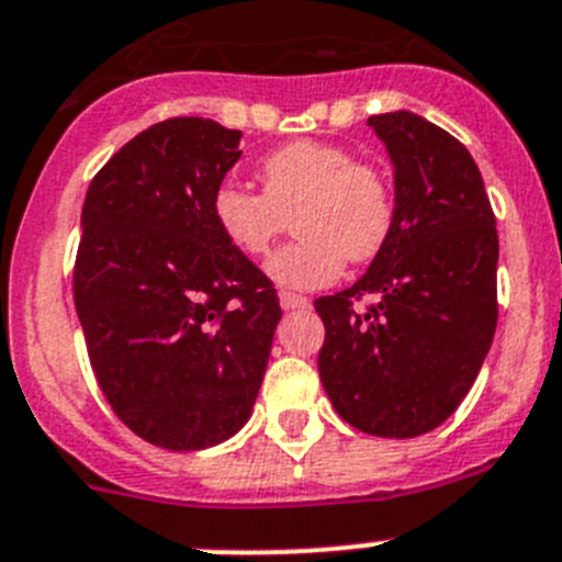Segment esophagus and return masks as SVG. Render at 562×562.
Returning <instances> with one entry per match:
<instances>
[{
  "instance_id": "esophagus-1",
  "label": "esophagus",
  "mask_w": 562,
  "mask_h": 562,
  "mask_svg": "<svg viewBox=\"0 0 562 562\" xmlns=\"http://www.w3.org/2000/svg\"><path fill=\"white\" fill-rule=\"evenodd\" d=\"M278 301H281V308H284V312H295V308L308 306V297L297 295V292H290V290L278 292Z\"/></svg>"
}]
</instances>
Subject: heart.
<instances>
[{
  "instance_id": "heart-1",
  "label": "heart",
  "mask_w": 562,
  "mask_h": 562,
  "mask_svg": "<svg viewBox=\"0 0 562 562\" xmlns=\"http://www.w3.org/2000/svg\"><path fill=\"white\" fill-rule=\"evenodd\" d=\"M265 194L223 183L211 198L220 234L245 256H261L295 215L301 239L278 247L265 272L281 286L331 284L345 261L375 259L393 228V192L373 164L353 161L345 147L297 138L259 164Z\"/></svg>"
}]
</instances>
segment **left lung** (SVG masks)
<instances>
[{"label": "left lung", "instance_id": "1", "mask_svg": "<svg viewBox=\"0 0 562 562\" xmlns=\"http://www.w3.org/2000/svg\"><path fill=\"white\" fill-rule=\"evenodd\" d=\"M368 125L393 161V228L357 284L315 301L317 368L345 424L404 440L437 429L480 375L498 321V234L480 167L451 133L412 111Z\"/></svg>", "mask_w": 562, "mask_h": 562}]
</instances>
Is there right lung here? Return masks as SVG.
<instances>
[{
    "instance_id": "obj_1",
    "label": "right lung",
    "mask_w": 562,
    "mask_h": 562,
    "mask_svg": "<svg viewBox=\"0 0 562 562\" xmlns=\"http://www.w3.org/2000/svg\"><path fill=\"white\" fill-rule=\"evenodd\" d=\"M241 133L203 116L158 122L91 180L75 306L108 404L142 440L198 451L247 424L281 306L225 241L211 198Z\"/></svg>"
}]
</instances>
